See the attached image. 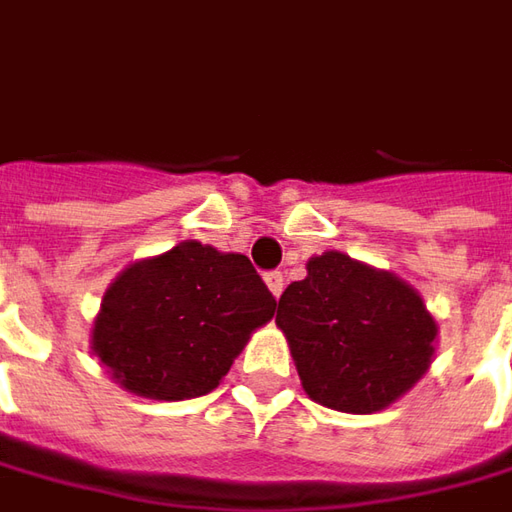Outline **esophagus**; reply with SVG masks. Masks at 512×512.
Instances as JSON below:
<instances>
[{
    "label": "esophagus",
    "mask_w": 512,
    "mask_h": 512,
    "mask_svg": "<svg viewBox=\"0 0 512 512\" xmlns=\"http://www.w3.org/2000/svg\"><path fill=\"white\" fill-rule=\"evenodd\" d=\"M266 286L272 289V295H275V298H280V295H283V286H286L283 272H266Z\"/></svg>",
    "instance_id": "34e87169"
}]
</instances>
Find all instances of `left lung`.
Returning a JSON list of instances; mask_svg holds the SVG:
<instances>
[{
    "mask_svg": "<svg viewBox=\"0 0 512 512\" xmlns=\"http://www.w3.org/2000/svg\"><path fill=\"white\" fill-rule=\"evenodd\" d=\"M286 286L278 323L312 401L367 415L389 407L427 372L435 321L421 295L389 272L323 252Z\"/></svg>",
    "mask_w": 512,
    "mask_h": 512,
    "instance_id": "left-lung-1",
    "label": "left lung"
}]
</instances>
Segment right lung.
I'll use <instances>...</instances> for the list:
<instances>
[{"label": "right lung", "instance_id": "obj_1", "mask_svg": "<svg viewBox=\"0 0 512 512\" xmlns=\"http://www.w3.org/2000/svg\"><path fill=\"white\" fill-rule=\"evenodd\" d=\"M278 300L246 255L186 240L128 266L102 298L94 355L125 389L183 401L212 392Z\"/></svg>", "mask_w": 512, "mask_h": 512}]
</instances>
